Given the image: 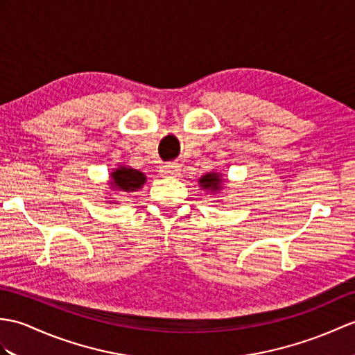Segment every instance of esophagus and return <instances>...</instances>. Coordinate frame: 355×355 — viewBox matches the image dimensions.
Returning a JSON list of instances; mask_svg holds the SVG:
<instances>
[{
	"label": "esophagus",
	"instance_id": "34e87169",
	"mask_svg": "<svg viewBox=\"0 0 355 355\" xmlns=\"http://www.w3.org/2000/svg\"><path fill=\"white\" fill-rule=\"evenodd\" d=\"M180 171H181V168L178 163H164L160 168L162 175H164V177H177V175H180Z\"/></svg>",
	"mask_w": 355,
	"mask_h": 355
}]
</instances>
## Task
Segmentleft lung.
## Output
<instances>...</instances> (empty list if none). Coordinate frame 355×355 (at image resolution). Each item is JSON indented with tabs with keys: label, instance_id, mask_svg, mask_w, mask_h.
<instances>
[{
	"label": "left lung",
	"instance_id": "obj_1",
	"mask_svg": "<svg viewBox=\"0 0 355 355\" xmlns=\"http://www.w3.org/2000/svg\"><path fill=\"white\" fill-rule=\"evenodd\" d=\"M222 174L219 172H209L200 178V186L204 191H209L210 193H218L222 189Z\"/></svg>",
	"mask_w": 355,
	"mask_h": 355
}]
</instances>
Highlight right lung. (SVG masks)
Returning <instances> with one entry per match:
<instances>
[{
  "label": "right lung",
  "mask_w": 355,
  "mask_h": 355,
  "mask_svg": "<svg viewBox=\"0 0 355 355\" xmlns=\"http://www.w3.org/2000/svg\"><path fill=\"white\" fill-rule=\"evenodd\" d=\"M112 180L109 181V184L112 189L119 192H136L137 189L142 187L146 181V177L144 172H140L133 168H127V166H119L114 169L110 174Z\"/></svg>",
  "instance_id": "1"
}]
</instances>
